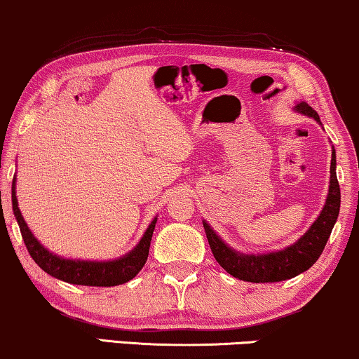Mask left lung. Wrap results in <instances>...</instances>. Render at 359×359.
Wrapping results in <instances>:
<instances>
[{
  "label": "left lung",
  "mask_w": 359,
  "mask_h": 359,
  "mask_svg": "<svg viewBox=\"0 0 359 359\" xmlns=\"http://www.w3.org/2000/svg\"><path fill=\"white\" fill-rule=\"evenodd\" d=\"M296 112L312 117L320 123L319 114L306 102L294 105ZM337 156L332 151L330 163V185L325 205L320 215L312 223L304 236H301L294 244L278 252L270 254H241L226 244L211 226L203 221L206 239L213 252L215 259L234 278L250 283H275L294 278L302 271L309 270L319 259L329 241L333 224L340 213V185L337 180Z\"/></svg>",
  "instance_id": "1"
}]
</instances>
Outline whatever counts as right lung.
I'll return each instance as SVG.
<instances>
[{
  "instance_id": "obj_1",
  "label": "right lung",
  "mask_w": 359,
  "mask_h": 359,
  "mask_svg": "<svg viewBox=\"0 0 359 359\" xmlns=\"http://www.w3.org/2000/svg\"><path fill=\"white\" fill-rule=\"evenodd\" d=\"M13 211L16 216L19 229H21L24 244H26L30 257L35 264L42 269L45 273H48L53 278L62 281L72 283V285H83V286H117L123 285L130 280H133L140 270L143 269L149 254L151 237L156 226L154 218L148 226V229L141 237L138 245L133 250L128 252L127 255L120 257L117 260L109 262H89V260H69L62 259V257L52 254L45 249L40 242L35 239L32 232L27 228L24 221L21 210L18 206L16 198V179H13Z\"/></svg>"
}]
</instances>
